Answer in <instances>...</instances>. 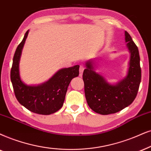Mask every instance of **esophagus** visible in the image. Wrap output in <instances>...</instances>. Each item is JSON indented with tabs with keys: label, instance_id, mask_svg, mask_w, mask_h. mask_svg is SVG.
I'll return each instance as SVG.
<instances>
[{
	"label": "esophagus",
	"instance_id": "esophagus-1",
	"mask_svg": "<svg viewBox=\"0 0 151 151\" xmlns=\"http://www.w3.org/2000/svg\"><path fill=\"white\" fill-rule=\"evenodd\" d=\"M83 70H84V66L80 65V67H79V76L80 77H82V75H83Z\"/></svg>",
	"mask_w": 151,
	"mask_h": 151
}]
</instances>
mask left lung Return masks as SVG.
Wrapping results in <instances>:
<instances>
[{"label": "left lung", "mask_w": 151, "mask_h": 151, "mask_svg": "<svg viewBox=\"0 0 151 151\" xmlns=\"http://www.w3.org/2000/svg\"><path fill=\"white\" fill-rule=\"evenodd\" d=\"M129 54L127 75L116 83H111L95 70L96 60L86 62L83 73L85 96L89 107L96 113L108 115L120 111L136 98L142 77L139 50L131 36L125 31Z\"/></svg>", "instance_id": "left-lung-1"}]
</instances>
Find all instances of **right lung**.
Wrapping results in <instances>:
<instances>
[{
    "instance_id": "right-lung-1",
    "label": "right lung",
    "mask_w": 151,
    "mask_h": 151,
    "mask_svg": "<svg viewBox=\"0 0 151 151\" xmlns=\"http://www.w3.org/2000/svg\"><path fill=\"white\" fill-rule=\"evenodd\" d=\"M28 33L29 30H27L14 53L10 72L11 81L15 96L22 106L33 113L49 115L63 106L70 81L79 76V65L59 70L48 81L40 84L25 83L20 77L19 61Z\"/></svg>"
}]
</instances>
